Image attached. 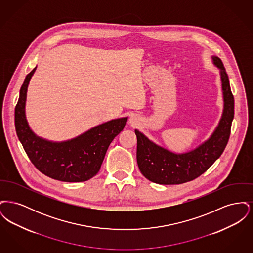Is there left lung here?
<instances>
[{"label": "left lung", "mask_w": 253, "mask_h": 253, "mask_svg": "<svg viewBox=\"0 0 253 253\" xmlns=\"http://www.w3.org/2000/svg\"><path fill=\"white\" fill-rule=\"evenodd\" d=\"M212 61L220 69L224 97L223 115L215 131L203 144L193 151L174 154L154 143L138 130H134L137 139V165L147 179L162 185L193 180L204 173L223 154L229 141L234 117V97L222 60L213 56Z\"/></svg>", "instance_id": "8db88e82"}]
</instances>
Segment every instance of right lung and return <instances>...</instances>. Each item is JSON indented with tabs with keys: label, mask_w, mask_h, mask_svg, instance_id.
Wrapping results in <instances>:
<instances>
[{
	"label": "right lung",
	"mask_w": 253,
	"mask_h": 253,
	"mask_svg": "<svg viewBox=\"0 0 253 253\" xmlns=\"http://www.w3.org/2000/svg\"><path fill=\"white\" fill-rule=\"evenodd\" d=\"M35 67L24 80L15 107V128L30 161L50 178L63 182L89 180L98 172L113 139L123 130L128 118L102 123L63 142H52L37 136L25 118V100Z\"/></svg>",
	"instance_id": "add662e5"
}]
</instances>
